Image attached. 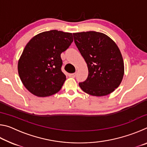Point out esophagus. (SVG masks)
<instances>
[{"mask_svg": "<svg viewBox=\"0 0 147 147\" xmlns=\"http://www.w3.org/2000/svg\"><path fill=\"white\" fill-rule=\"evenodd\" d=\"M69 76H70V77H73V78H74V77L76 76V73H71V74H69Z\"/></svg>", "mask_w": 147, "mask_h": 147, "instance_id": "esophagus-1", "label": "esophagus"}]
</instances>
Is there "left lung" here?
Listing matches in <instances>:
<instances>
[{
	"instance_id": "1",
	"label": "left lung",
	"mask_w": 147,
	"mask_h": 147,
	"mask_svg": "<svg viewBox=\"0 0 147 147\" xmlns=\"http://www.w3.org/2000/svg\"><path fill=\"white\" fill-rule=\"evenodd\" d=\"M76 46L85 59L88 76L79 86L91 95L105 96L117 88L124 75L120 50L106 34L94 31L73 34Z\"/></svg>"
}]
</instances>
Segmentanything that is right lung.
<instances>
[{"label":"right lung","mask_w":147,"mask_h":147,"mask_svg":"<svg viewBox=\"0 0 147 147\" xmlns=\"http://www.w3.org/2000/svg\"><path fill=\"white\" fill-rule=\"evenodd\" d=\"M73 41L71 33L53 30L36 35L27 43L18 62V73L30 93L43 97L60 90L66 80L61 54Z\"/></svg>","instance_id":"obj_1"}]
</instances>
